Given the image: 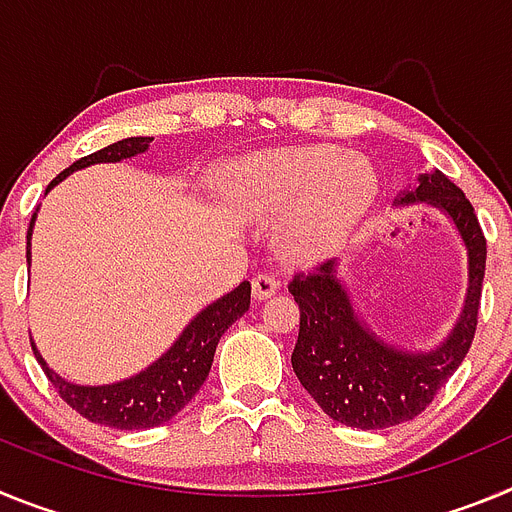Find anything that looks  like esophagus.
Wrapping results in <instances>:
<instances>
[{
    "label": "esophagus",
    "mask_w": 512,
    "mask_h": 512,
    "mask_svg": "<svg viewBox=\"0 0 512 512\" xmlns=\"http://www.w3.org/2000/svg\"><path fill=\"white\" fill-rule=\"evenodd\" d=\"M277 289H279V282L271 277V274H256V277L251 279V292L256 300H269Z\"/></svg>",
    "instance_id": "obj_1"
}]
</instances>
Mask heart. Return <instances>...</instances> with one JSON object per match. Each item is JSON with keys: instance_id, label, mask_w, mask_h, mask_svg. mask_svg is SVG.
Segmentation results:
<instances>
[{"instance_id": "1", "label": "heart", "mask_w": 512, "mask_h": 512, "mask_svg": "<svg viewBox=\"0 0 512 512\" xmlns=\"http://www.w3.org/2000/svg\"><path fill=\"white\" fill-rule=\"evenodd\" d=\"M377 174L364 158L333 148H277L246 158L228 174L235 207L251 215H282V251L310 264L341 246L377 197Z\"/></svg>"}]
</instances>
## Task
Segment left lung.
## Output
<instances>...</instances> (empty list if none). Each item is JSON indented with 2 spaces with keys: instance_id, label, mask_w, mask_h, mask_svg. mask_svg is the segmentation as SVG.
<instances>
[{
  "instance_id": "obj_1",
  "label": "left lung",
  "mask_w": 512,
  "mask_h": 512,
  "mask_svg": "<svg viewBox=\"0 0 512 512\" xmlns=\"http://www.w3.org/2000/svg\"><path fill=\"white\" fill-rule=\"evenodd\" d=\"M415 202L441 210L467 246V297L441 346L408 351L382 341L354 310L336 261H325L310 274L300 271L289 282L300 305L292 369L325 415L361 431L390 428L423 413L469 354L477 330L487 241L472 202L441 171L420 174L418 187L402 192L395 205Z\"/></svg>"
}]
</instances>
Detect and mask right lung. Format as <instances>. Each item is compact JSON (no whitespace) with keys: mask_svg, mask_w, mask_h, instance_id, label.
Returning a JSON list of instances; mask_svg holds the SVG:
<instances>
[{"mask_svg":"<svg viewBox=\"0 0 512 512\" xmlns=\"http://www.w3.org/2000/svg\"><path fill=\"white\" fill-rule=\"evenodd\" d=\"M153 138H122L112 146L102 148V151L92 153V156L79 158L76 164L48 184L45 194L51 192L58 182H63L66 176L74 171L84 169L92 164H117L122 158L138 156V153L148 151V143ZM35 215L27 228V264H30V235H33ZM251 305V284L241 282L233 292L223 295L205 310L194 315L192 323L182 330V336L176 338L174 346L161 354V359L146 366L143 372L135 377L122 379L115 384H99V387H84V384L66 382L58 377L51 366L45 364L40 351L35 348V359L43 366L45 377L51 379L56 392L66 405L84 415L87 420L99 425H110L117 431H138V428H153L166 420L174 418L179 410L192 402V397L200 392L205 384L207 374H210L212 359H215V348L220 336L225 330L241 318L243 312Z\"/></svg>","mask_w":512,"mask_h":512,"instance_id":"1","label":"right lung"}]
</instances>
